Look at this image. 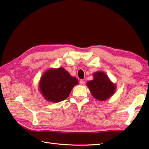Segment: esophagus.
<instances>
[{"mask_svg": "<svg viewBox=\"0 0 149 149\" xmlns=\"http://www.w3.org/2000/svg\"><path fill=\"white\" fill-rule=\"evenodd\" d=\"M85 84V82L83 80H81L80 81V84L81 85H84Z\"/></svg>", "mask_w": 149, "mask_h": 149, "instance_id": "esophagus-1", "label": "esophagus"}]
</instances>
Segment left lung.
<instances>
[{
    "label": "left lung",
    "instance_id": "obj_1",
    "mask_svg": "<svg viewBox=\"0 0 149 149\" xmlns=\"http://www.w3.org/2000/svg\"><path fill=\"white\" fill-rule=\"evenodd\" d=\"M93 76V79L88 81L86 83L92 96L100 101L109 99L115 92L116 85L111 81L109 77L104 72H94Z\"/></svg>",
    "mask_w": 149,
    "mask_h": 149
}]
</instances>
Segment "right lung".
<instances>
[{"label":"right lung","mask_w":149,"mask_h":149,"mask_svg":"<svg viewBox=\"0 0 149 149\" xmlns=\"http://www.w3.org/2000/svg\"><path fill=\"white\" fill-rule=\"evenodd\" d=\"M78 83L77 78L71 76L64 68H51L41 77L39 90L46 100L59 102L69 96L73 88Z\"/></svg>","instance_id":"right-lung-1"}]
</instances>
